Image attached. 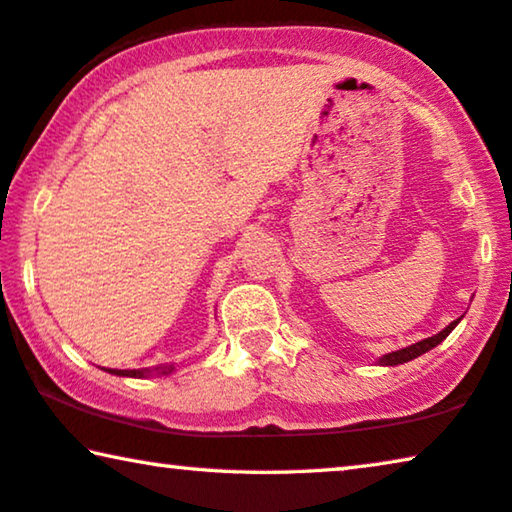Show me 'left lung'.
Listing matches in <instances>:
<instances>
[{
	"mask_svg": "<svg viewBox=\"0 0 512 512\" xmlns=\"http://www.w3.org/2000/svg\"><path fill=\"white\" fill-rule=\"evenodd\" d=\"M460 319H462V316H460ZM460 319L451 321L449 326L437 332V335H433V337H426V339H421V342H417V344H410V346H405V348H399V351H392V353L383 355V358H378V364H380V367H396V364H403V362H410V360L419 358V355L428 353L437 344H442L444 339L451 335V330L458 326Z\"/></svg>",
	"mask_w": 512,
	"mask_h": 512,
	"instance_id": "1",
	"label": "left lung"
}]
</instances>
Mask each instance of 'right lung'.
Segmentation results:
<instances>
[{
	"mask_svg": "<svg viewBox=\"0 0 512 512\" xmlns=\"http://www.w3.org/2000/svg\"><path fill=\"white\" fill-rule=\"evenodd\" d=\"M113 373V376L123 378H148V376H168L175 371V364H166V367H152V369H104Z\"/></svg>",
	"mask_w": 512,
	"mask_h": 512,
	"instance_id": "1",
	"label": "right lung"
}]
</instances>
